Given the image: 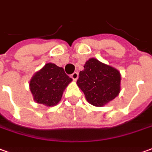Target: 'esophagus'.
Masks as SVG:
<instances>
[{
    "label": "esophagus",
    "instance_id": "obj_1",
    "mask_svg": "<svg viewBox=\"0 0 152 152\" xmlns=\"http://www.w3.org/2000/svg\"><path fill=\"white\" fill-rule=\"evenodd\" d=\"M71 77L72 78L73 80H75L76 81V80L78 79V77H79V74L77 72H74L73 74H72V76H71Z\"/></svg>",
    "mask_w": 152,
    "mask_h": 152
}]
</instances>
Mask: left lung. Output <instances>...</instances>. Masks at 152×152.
<instances>
[{"instance_id": "1", "label": "left lung", "mask_w": 152, "mask_h": 152, "mask_svg": "<svg viewBox=\"0 0 152 152\" xmlns=\"http://www.w3.org/2000/svg\"><path fill=\"white\" fill-rule=\"evenodd\" d=\"M76 84L91 104L102 107L112 101L121 91V74L113 66L90 58L80 71Z\"/></svg>"}]
</instances>
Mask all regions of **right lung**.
<instances>
[{
	"label": "right lung",
	"mask_w": 152,
	"mask_h": 152,
	"mask_svg": "<svg viewBox=\"0 0 152 152\" xmlns=\"http://www.w3.org/2000/svg\"><path fill=\"white\" fill-rule=\"evenodd\" d=\"M72 80L62 67L49 62L32 76L29 90L36 103L53 107L61 100L63 91Z\"/></svg>",
	"instance_id": "add662e5"
}]
</instances>
